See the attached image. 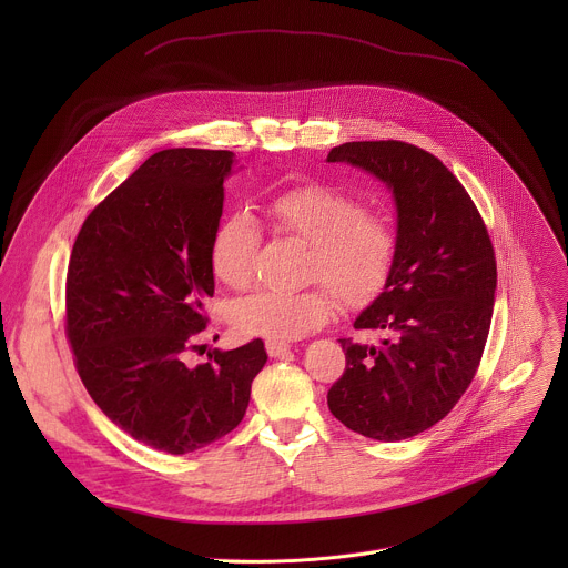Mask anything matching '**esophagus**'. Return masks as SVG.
I'll use <instances>...</instances> for the list:
<instances>
[{"label": "esophagus", "mask_w": 568, "mask_h": 568, "mask_svg": "<svg viewBox=\"0 0 568 568\" xmlns=\"http://www.w3.org/2000/svg\"><path fill=\"white\" fill-rule=\"evenodd\" d=\"M290 344H285V342H267V353H270V357H283L285 353H290Z\"/></svg>", "instance_id": "34e87169"}]
</instances>
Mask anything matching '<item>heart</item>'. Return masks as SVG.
<instances>
[{"instance_id": "b5f03b06", "label": "heart", "mask_w": 568, "mask_h": 568, "mask_svg": "<svg viewBox=\"0 0 568 568\" xmlns=\"http://www.w3.org/2000/svg\"><path fill=\"white\" fill-rule=\"evenodd\" d=\"M265 213L274 229L307 242V278L326 283L342 301L357 303L384 283L395 254L393 229L353 195L328 184H305L272 197ZM258 245L261 229L250 213L226 215L211 240L217 281L233 290L247 287ZM333 312L335 301L326 287L298 294L256 292L231 307V323L245 337L292 342L321 328Z\"/></svg>"}]
</instances>
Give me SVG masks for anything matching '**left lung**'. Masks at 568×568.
I'll list each match as a JSON object with an SVG mask.
<instances>
[{
    "label": "left lung",
    "mask_w": 568,
    "mask_h": 568,
    "mask_svg": "<svg viewBox=\"0 0 568 568\" xmlns=\"http://www.w3.org/2000/svg\"><path fill=\"white\" fill-rule=\"evenodd\" d=\"M328 161L377 178L397 211L384 290L353 323L386 339H339L346 371L328 390V407L366 438L404 440L443 420L478 368L495 307V250L467 191L427 150L348 141Z\"/></svg>",
    "instance_id": "8db88e82"
}]
</instances>
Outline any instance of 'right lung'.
<instances>
[{"mask_svg":"<svg viewBox=\"0 0 568 568\" xmlns=\"http://www.w3.org/2000/svg\"><path fill=\"white\" fill-rule=\"evenodd\" d=\"M233 164L229 150L154 152L88 215L71 250L67 337L78 375L119 429L166 454L233 432L267 362L261 339L184 362L206 328L211 240Z\"/></svg>","mask_w":568,"mask_h":568,"instance_id":"right-lung-1","label":"right lung"}]
</instances>
